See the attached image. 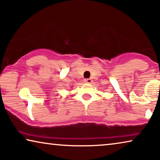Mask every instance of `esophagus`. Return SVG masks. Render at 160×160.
<instances>
[{"instance_id":"1","label":"esophagus","mask_w":160,"mask_h":160,"mask_svg":"<svg viewBox=\"0 0 160 160\" xmlns=\"http://www.w3.org/2000/svg\"><path fill=\"white\" fill-rule=\"evenodd\" d=\"M84 82L88 83V84H91V83L92 82V80L91 78H86V79H84Z\"/></svg>"}]
</instances>
